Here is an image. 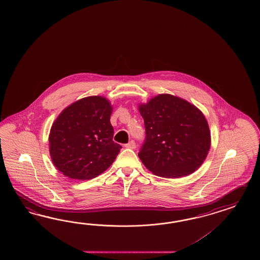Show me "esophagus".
<instances>
[{"label":"esophagus","instance_id":"esophagus-1","mask_svg":"<svg viewBox=\"0 0 260 260\" xmlns=\"http://www.w3.org/2000/svg\"><path fill=\"white\" fill-rule=\"evenodd\" d=\"M125 147L126 148H132V149H134V148H136V144H135V142L134 140L129 141L127 144L125 145Z\"/></svg>","mask_w":260,"mask_h":260}]
</instances>
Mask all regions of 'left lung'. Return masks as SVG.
<instances>
[{
    "label": "left lung",
    "instance_id": "left-lung-1",
    "mask_svg": "<svg viewBox=\"0 0 260 260\" xmlns=\"http://www.w3.org/2000/svg\"><path fill=\"white\" fill-rule=\"evenodd\" d=\"M146 138L138 156L147 169L164 178L194 172L210 148L207 121L195 106L170 94H159L139 107Z\"/></svg>",
    "mask_w": 260,
    "mask_h": 260
}]
</instances>
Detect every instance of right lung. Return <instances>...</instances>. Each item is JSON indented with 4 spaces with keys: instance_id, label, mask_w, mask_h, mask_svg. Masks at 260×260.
I'll use <instances>...</instances> for the list:
<instances>
[{
    "instance_id": "obj_1",
    "label": "right lung",
    "mask_w": 260,
    "mask_h": 260,
    "mask_svg": "<svg viewBox=\"0 0 260 260\" xmlns=\"http://www.w3.org/2000/svg\"><path fill=\"white\" fill-rule=\"evenodd\" d=\"M112 108L101 96L80 99L66 108L49 135L52 161L63 175L91 180L111 167L118 155L111 124Z\"/></svg>"
}]
</instances>
